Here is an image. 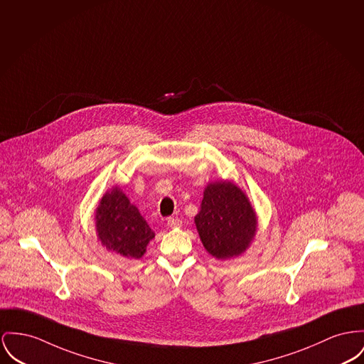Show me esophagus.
I'll use <instances>...</instances> for the list:
<instances>
[{
  "instance_id": "esophagus-1",
  "label": "esophagus",
  "mask_w": 364,
  "mask_h": 364,
  "mask_svg": "<svg viewBox=\"0 0 364 364\" xmlns=\"http://www.w3.org/2000/svg\"><path fill=\"white\" fill-rule=\"evenodd\" d=\"M167 225L171 229H176V228L182 226V220L179 218H168L167 219Z\"/></svg>"
}]
</instances>
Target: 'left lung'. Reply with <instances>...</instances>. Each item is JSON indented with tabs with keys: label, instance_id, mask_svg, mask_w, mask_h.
Listing matches in <instances>:
<instances>
[{
	"label": "left lung",
	"instance_id": "obj_1",
	"mask_svg": "<svg viewBox=\"0 0 364 364\" xmlns=\"http://www.w3.org/2000/svg\"><path fill=\"white\" fill-rule=\"evenodd\" d=\"M194 223L207 252L225 261L247 251L255 239L258 217L240 186L232 181H215L204 188Z\"/></svg>",
	"mask_w": 364,
	"mask_h": 364
}]
</instances>
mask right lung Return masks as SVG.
I'll return each instance as SVG.
<instances>
[{"mask_svg": "<svg viewBox=\"0 0 364 364\" xmlns=\"http://www.w3.org/2000/svg\"><path fill=\"white\" fill-rule=\"evenodd\" d=\"M97 242L128 259H139L154 232L120 186H113L99 200L94 211Z\"/></svg>", "mask_w": 364, "mask_h": 364, "instance_id": "obj_1", "label": "right lung"}]
</instances>
